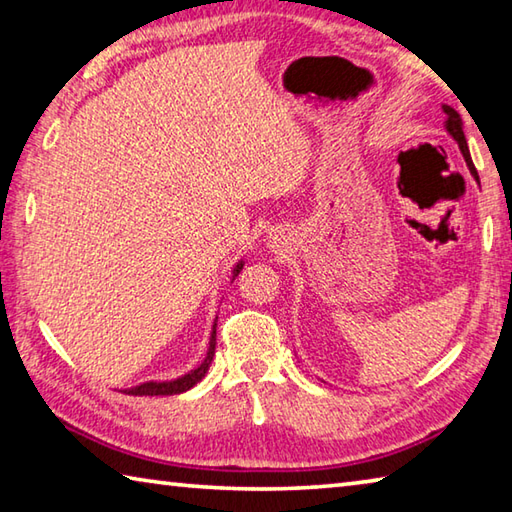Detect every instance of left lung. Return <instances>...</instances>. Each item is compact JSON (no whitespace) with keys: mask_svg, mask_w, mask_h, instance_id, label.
Masks as SVG:
<instances>
[{"mask_svg":"<svg viewBox=\"0 0 512 512\" xmlns=\"http://www.w3.org/2000/svg\"><path fill=\"white\" fill-rule=\"evenodd\" d=\"M443 111H445V116H448V118H445V132H448L454 138V141H457L459 150L463 154V159H466V165H468L470 174L479 181L477 170H475V163H472V156H470L468 143H466V134H463V120L459 116V111H454L450 105H443Z\"/></svg>","mask_w":512,"mask_h":512,"instance_id":"1","label":"left lung"}]
</instances>
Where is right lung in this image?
Here are the masks:
<instances>
[{"label":"right lung","instance_id":"right-lung-1","mask_svg":"<svg viewBox=\"0 0 512 512\" xmlns=\"http://www.w3.org/2000/svg\"><path fill=\"white\" fill-rule=\"evenodd\" d=\"M241 268H244V259H239L237 266L232 268V280H235V277L241 273ZM215 345H217V322L212 324L206 358H203L197 367L190 369L188 374H183L179 378H172V380H147V383L123 389V392L134 394V396H172V394L188 392V389H192L194 385L201 383V380L206 378L208 369L212 365V358H215Z\"/></svg>","mask_w":512,"mask_h":512}]
</instances>
